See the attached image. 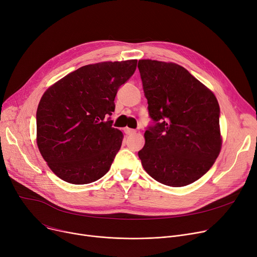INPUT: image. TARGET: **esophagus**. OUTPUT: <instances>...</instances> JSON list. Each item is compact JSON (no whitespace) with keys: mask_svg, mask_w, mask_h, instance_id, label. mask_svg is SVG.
I'll return each mask as SVG.
<instances>
[{"mask_svg":"<svg viewBox=\"0 0 257 257\" xmlns=\"http://www.w3.org/2000/svg\"><path fill=\"white\" fill-rule=\"evenodd\" d=\"M124 131H125V133L127 134V136H134V134H137V130H134V129H130V128H125L124 129Z\"/></svg>","mask_w":257,"mask_h":257,"instance_id":"esophagus-1","label":"esophagus"}]
</instances>
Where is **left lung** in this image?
Returning a JSON list of instances; mask_svg holds the SVG:
<instances>
[{
	"mask_svg": "<svg viewBox=\"0 0 257 257\" xmlns=\"http://www.w3.org/2000/svg\"><path fill=\"white\" fill-rule=\"evenodd\" d=\"M148 109L156 125L145 132L139 157L156 181L180 187L201 178L222 148L214 93L183 66L139 60Z\"/></svg>",
	"mask_w": 257,
	"mask_h": 257,
	"instance_id": "8db88e82",
	"label": "left lung"
}]
</instances>
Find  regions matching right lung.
I'll return each instance as SVG.
<instances>
[{"label":"right lung","mask_w":257,"mask_h":257,"mask_svg":"<svg viewBox=\"0 0 257 257\" xmlns=\"http://www.w3.org/2000/svg\"><path fill=\"white\" fill-rule=\"evenodd\" d=\"M137 64V59L87 64L44 92L36 112V144L63 181L87 184L109 171L124 136L106 117Z\"/></svg>","instance_id":"obj_1"}]
</instances>
